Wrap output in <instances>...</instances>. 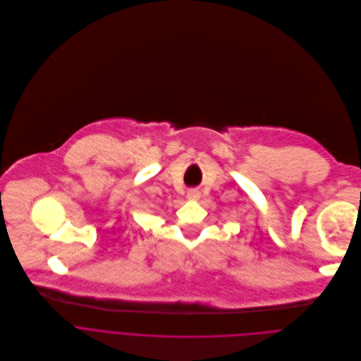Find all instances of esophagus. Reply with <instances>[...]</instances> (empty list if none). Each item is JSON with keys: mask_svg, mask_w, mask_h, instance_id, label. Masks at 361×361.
I'll return each instance as SVG.
<instances>
[{"mask_svg": "<svg viewBox=\"0 0 361 361\" xmlns=\"http://www.w3.org/2000/svg\"><path fill=\"white\" fill-rule=\"evenodd\" d=\"M200 191L197 190V188H191V190H188V192H187V197L190 198V200H198L200 198Z\"/></svg>", "mask_w": 361, "mask_h": 361, "instance_id": "1", "label": "esophagus"}]
</instances>
